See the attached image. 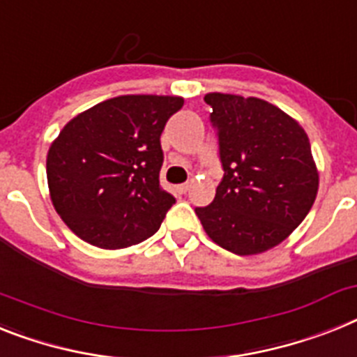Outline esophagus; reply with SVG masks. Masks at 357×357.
<instances>
[{
	"mask_svg": "<svg viewBox=\"0 0 357 357\" xmlns=\"http://www.w3.org/2000/svg\"><path fill=\"white\" fill-rule=\"evenodd\" d=\"M188 190H190V182H184V184L176 185V191H178V193H181V195L188 193Z\"/></svg>",
	"mask_w": 357,
	"mask_h": 357,
	"instance_id": "esophagus-1",
	"label": "esophagus"
}]
</instances>
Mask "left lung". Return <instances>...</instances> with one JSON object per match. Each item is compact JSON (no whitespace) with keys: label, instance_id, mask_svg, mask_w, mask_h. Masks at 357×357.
<instances>
[{"label":"left lung","instance_id":"obj_1","mask_svg":"<svg viewBox=\"0 0 357 357\" xmlns=\"http://www.w3.org/2000/svg\"><path fill=\"white\" fill-rule=\"evenodd\" d=\"M222 176L213 202L195 208L209 238L248 257L278 245L303 222L318 193L305 130L267 100L208 93Z\"/></svg>","mask_w":357,"mask_h":357}]
</instances>
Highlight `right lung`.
Instances as JSON below:
<instances>
[{
    "label": "right lung",
    "mask_w": 357,
    "mask_h": 357,
    "mask_svg": "<svg viewBox=\"0 0 357 357\" xmlns=\"http://www.w3.org/2000/svg\"><path fill=\"white\" fill-rule=\"evenodd\" d=\"M182 105V97H114L61 130L48 149V190L79 238L123 249L157 233L175 204L158 182L160 133Z\"/></svg>",
    "instance_id": "obj_1"
}]
</instances>
